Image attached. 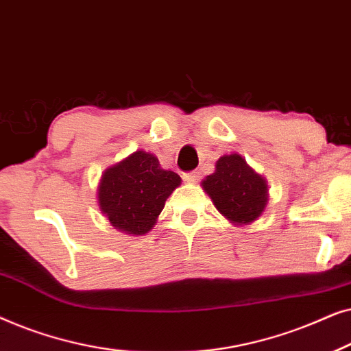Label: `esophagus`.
<instances>
[{"instance_id":"34e87169","label":"esophagus","mask_w":351,"mask_h":351,"mask_svg":"<svg viewBox=\"0 0 351 351\" xmlns=\"http://www.w3.org/2000/svg\"><path fill=\"white\" fill-rule=\"evenodd\" d=\"M199 172L198 171H190V172H185L184 174V180L186 182H198L199 180Z\"/></svg>"}]
</instances>
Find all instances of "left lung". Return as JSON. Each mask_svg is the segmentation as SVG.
I'll use <instances>...</instances> for the list:
<instances>
[{
  "mask_svg": "<svg viewBox=\"0 0 351 351\" xmlns=\"http://www.w3.org/2000/svg\"><path fill=\"white\" fill-rule=\"evenodd\" d=\"M215 208L234 223H251L267 204V184L241 156H220L215 172L203 180Z\"/></svg>",
  "mask_w": 351,
  "mask_h": 351,
  "instance_id": "left-lung-1",
  "label": "left lung"
}]
</instances>
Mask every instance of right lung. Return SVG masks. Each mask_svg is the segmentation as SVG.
Listing matches in <instances>:
<instances>
[{
  "mask_svg": "<svg viewBox=\"0 0 351 351\" xmlns=\"http://www.w3.org/2000/svg\"><path fill=\"white\" fill-rule=\"evenodd\" d=\"M180 185V177L160 166L155 155L138 150L104 172L99 204L114 228L145 234Z\"/></svg>",
  "mask_w": 351,
  "mask_h": 351,
  "instance_id": "obj_1",
  "label": "right lung"
}]
</instances>
